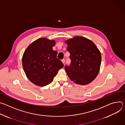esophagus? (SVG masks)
I'll return each mask as SVG.
<instances>
[{
    "mask_svg": "<svg viewBox=\"0 0 125 125\" xmlns=\"http://www.w3.org/2000/svg\"><path fill=\"white\" fill-rule=\"evenodd\" d=\"M62 62L63 63V64H64V63H65V60H64V59H62Z\"/></svg>",
    "mask_w": 125,
    "mask_h": 125,
    "instance_id": "obj_1",
    "label": "esophagus"
}]
</instances>
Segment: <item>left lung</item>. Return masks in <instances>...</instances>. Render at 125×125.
<instances>
[{"mask_svg": "<svg viewBox=\"0 0 125 125\" xmlns=\"http://www.w3.org/2000/svg\"><path fill=\"white\" fill-rule=\"evenodd\" d=\"M70 53L71 65L65 71L72 81L80 85H86L97 76L101 65V54L92 41L81 36L65 41Z\"/></svg>", "mask_w": 125, "mask_h": 125, "instance_id": "1", "label": "left lung"}]
</instances>
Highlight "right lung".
Returning <instances> with one entry per match:
<instances>
[{"label": "right lung", "mask_w": 125, "mask_h": 125, "mask_svg": "<svg viewBox=\"0 0 125 125\" xmlns=\"http://www.w3.org/2000/svg\"><path fill=\"white\" fill-rule=\"evenodd\" d=\"M55 42L45 38H39L25 51L22 65L26 76L33 83L39 86L51 83L58 71L63 66L57 58L58 52L52 50Z\"/></svg>", "instance_id": "1"}]
</instances>
